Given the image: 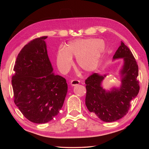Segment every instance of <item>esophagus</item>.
Returning <instances> with one entry per match:
<instances>
[{"label": "esophagus", "mask_w": 149, "mask_h": 149, "mask_svg": "<svg viewBox=\"0 0 149 149\" xmlns=\"http://www.w3.org/2000/svg\"><path fill=\"white\" fill-rule=\"evenodd\" d=\"M79 81L77 80V79H72L70 81V84L72 86H76V85H78L79 84Z\"/></svg>", "instance_id": "esophagus-1"}]
</instances>
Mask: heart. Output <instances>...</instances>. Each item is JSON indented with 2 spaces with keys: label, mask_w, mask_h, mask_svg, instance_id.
<instances>
[{
  "label": "heart",
  "mask_w": 149,
  "mask_h": 149,
  "mask_svg": "<svg viewBox=\"0 0 149 149\" xmlns=\"http://www.w3.org/2000/svg\"><path fill=\"white\" fill-rule=\"evenodd\" d=\"M106 43L102 39L84 38L70 42L66 47L58 49L56 62L58 68L62 72L70 70L72 56L76 57L78 66L85 72L89 73L98 67L106 50Z\"/></svg>",
  "instance_id": "obj_1"
}]
</instances>
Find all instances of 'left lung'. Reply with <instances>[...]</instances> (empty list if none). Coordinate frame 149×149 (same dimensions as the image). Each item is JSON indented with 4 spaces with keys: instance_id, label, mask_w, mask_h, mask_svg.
Wrapping results in <instances>:
<instances>
[{
    "instance_id": "1",
    "label": "left lung",
    "mask_w": 149,
    "mask_h": 149,
    "mask_svg": "<svg viewBox=\"0 0 149 149\" xmlns=\"http://www.w3.org/2000/svg\"><path fill=\"white\" fill-rule=\"evenodd\" d=\"M118 58L124 59L119 89L114 88L106 91L102 88V83L106 75L93 73L85 81L86 106L89 112L107 123L118 120L127 114L130 101L137 96L140 89L137 63L131 51L123 42L113 56L114 60Z\"/></svg>"
}]
</instances>
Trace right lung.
I'll return each instance as SVG.
<instances>
[{"mask_svg":"<svg viewBox=\"0 0 149 149\" xmlns=\"http://www.w3.org/2000/svg\"><path fill=\"white\" fill-rule=\"evenodd\" d=\"M43 36L21 49L13 68L14 102L30 121L46 123L59 113L68 91L65 78L53 73Z\"/></svg>","mask_w":149,"mask_h":149,"instance_id":"add662e5","label":"right lung"}]
</instances>
